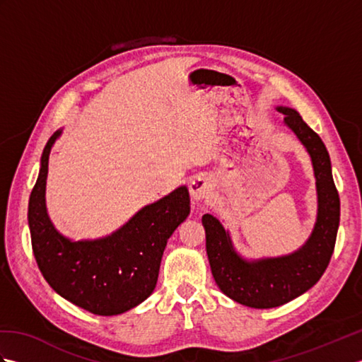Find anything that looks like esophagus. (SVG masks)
<instances>
[{
    "instance_id": "obj_1",
    "label": "esophagus",
    "mask_w": 362,
    "mask_h": 362,
    "mask_svg": "<svg viewBox=\"0 0 362 362\" xmlns=\"http://www.w3.org/2000/svg\"><path fill=\"white\" fill-rule=\"evenodd\" d=\"M189 191H191V196H193L194 199H197V201H202V199H206L211 196L213 185H211V182L206 179V177L197 175L189 182Z\"/></svg>"
}]
</instances>
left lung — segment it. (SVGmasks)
Masks as SVG:
<instances>
[{"instance_id":"obj_1","label":"left lung","mask_w":362,"mask_h":362,"mask_svg":"<svg viewBox=\"0 0 362 362\" xmlns=\"http://www.w3.org/2000/svg\"><path fill=\"white\" fill-rule=\"evenodd\" d=\"M279 110L310 152L317 180L319 213L308 243L289 257L247 263L233 250L230 236L218 218L213 214H204L202 218L214 281L235 302L259 310L288 303L319 281L333 255L341 214L339 194L324 141L296 110L288 107H279Z\"/></svg>"}]
</instances>
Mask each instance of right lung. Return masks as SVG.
Wrapping results in <instances>:
<instances>
[{"label":"right lung","mask_w":362,"mask_h":362,"mask_svg":"<svg viewBox=\"0 0 362 362\" xmlns=\"http://www.w3.org/2000/svg\"><path fill=\"white\" fill-rule=\"evenodd\" d=\"M46 143L42 168L29 197L28 221L38 269L57 294L98 316L129 311L148 298L157 284L169 236L189 214V193L180 187L144 206L112 236L71 243L60 235L45 206L51 146Z\"/></svg>","instance_id":"right-lung-1"}]
</instances>
